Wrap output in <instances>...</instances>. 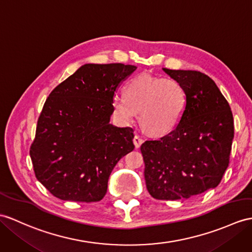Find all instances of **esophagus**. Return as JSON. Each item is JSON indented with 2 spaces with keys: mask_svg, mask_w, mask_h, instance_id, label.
<instances>
[{
  "mask_svg": "<svg viewBox=\"0 0 252 252\" xmlns=\"http://www.w3.org/2000/svg\"><path fill=\"white\" fill-rule=\"evenodd\" d=\"M133 143H134V146L137 147H140L141 146V144L143 143V139L141 138L140 136H138V134H136V136H134V138H133Z\"/></svg>",
  "mask_w": 252,
  "mask_h": 252,
  "instance_id": "34e87169",
  "label": "esophagus"
}]
</instances>
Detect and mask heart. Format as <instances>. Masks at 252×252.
<instances>
[{
  "mask_svg": "<svg viewBox=\"0 0 252 252\" xmlns=\"http://www.w3.org/2000/svg\"><path fill=\"white\" fill-rule=\"evenodd\" d=\"M112 107L116 118L126 124L140 111L144 129L161 136L179 125L187 107V93L175 79L142 73L126 84L125 96H113Z\"/></svg>",
  "mask_w": 252,
  "mask_h": 252,
  "instance_id": "1",
  "label": "heart"
}]
</instances>
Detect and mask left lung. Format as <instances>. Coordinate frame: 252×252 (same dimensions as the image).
Wrapping results in <instances>:
<instances>
[{
  "label": "left lung",
  "mask_w": 252,
  "mask_h": 252,
  "mask_svg": "<svg viewBox=\"0 0 252 252\" xmlns=\"http://www.w3.org/2000/svg\"><path fill=\"white\" fill-rule=\"evenodd\" d=\"M163 70L185 88L187 107L172 131L141 145L146 188L157 200L189 199L221 182L234 122L229 102L205 73Z\"/></svg>",
  "instance_id": "1"
}]
</instances>
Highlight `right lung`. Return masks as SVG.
Here are the masks:
<instances>
[{
	"instance_id": "right-lung-1",
	"label": "right lung",
	"mask_w": 252,
	"mask_h": 252,
	"mask_svg": "<svg viewBox=\"0 0 252 252\" xmlns=\"http://www.w3.org/2000/svg\"><path fill=\"white\" fill-rule=\"evenodd\" d=\"M133 65L85 64L42 107L30 149L35 176L64 201L97 202L115 164L133 149V129L110 124L114 93Z\"/></svg>"
}]
</instances>
